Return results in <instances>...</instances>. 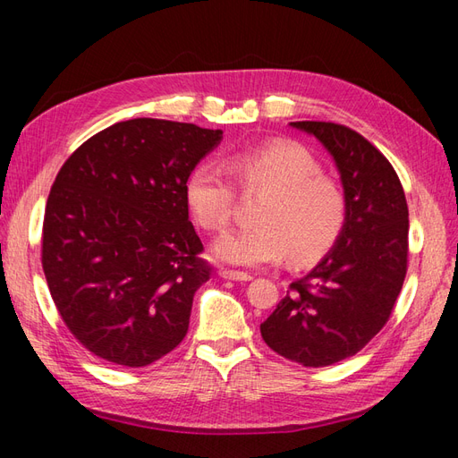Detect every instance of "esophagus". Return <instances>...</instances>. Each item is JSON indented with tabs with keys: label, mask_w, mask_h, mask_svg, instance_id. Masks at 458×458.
<instances>
[{
	"label": "esophagus",
	"mask_w": 458,
	"mask_h": 458,
	"mask_svg": "<svg viewBox=\"0 0 458 458\" xmlns=\"http://www.w3.org/2000/svg\"><path fill=\"white\" fill-rule=\"evenodd\" d=\"M218 276L222 279H230V281H251V276L244 274V271H232V269H220Z\"/></svg>",
	"instance_id": "obj_1"
}]
</instances>
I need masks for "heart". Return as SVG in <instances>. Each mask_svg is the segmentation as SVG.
I'll return each mask as SVG.
<instances>
[{
  "mask_svg": "<svg viewBox=\"0 0 458 458\" xmlns=\"http://www.w3.org/2000/svg\"><path fill=\"white\" fill-rule=\"evenodd\" d=\"M226 169L246 192H266L256 210L258 226L234 230L212 244V256L238 267L310 264L335 246L346 222V197L338 182L320 174L318 161L289 141L254 145L228 155ZM187 204L204 230L228 228L236 189L216 163H200L187 179Z\"/></svg>",
  "mask_w": 458,
  "mask_h": 458,
  "instance_id": "b5f03b06",
  "label": "heart"
}]
</instances>
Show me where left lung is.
Returning <instances> with one entry per match:
<instances>
[{
	"instance_id": "left-lung-1",
	"label": "left lung",
	"mask_w": 458,
	"mask_h": 458,
	"mask_svg": "<svg viewBox=\"0 0 458 458\" xmlns=\"http://www.w3.org/2000/svg\"><path fill=\"white\" fill-rule=\"evenodd\" d=\"M325 145L346 197L335 246L291 284L259 325L266 344L301 366L320 368L360 352L387 323L407 271L410 212L394 167L372 143L333 122H291Z\"/></svg>"
}]
</instances>
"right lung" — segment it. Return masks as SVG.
<instances>
[{
	"label": "right lung",
	"instance_id": "1",
	"mask_svg": "<svg viewBox=\"0 0 458 458\" xmlns=\"http://www.w3.org/2000/svg\"><path fill=\"white\" fill-rule=\"evenodd\" d=\"M222 130L135 118L92 135L58 171L43 271L64 325L92 354L141 368L189 330L210 279L184 187Z\"/></svg>",
	"mask_w": 458,
	"mask_h": 458
}]
</instances>
